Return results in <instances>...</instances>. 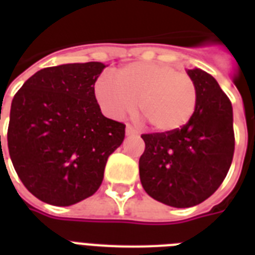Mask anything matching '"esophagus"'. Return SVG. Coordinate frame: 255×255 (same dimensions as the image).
<instances>
[{"mask_svg":"<svg viewBox=\"0 0 255 255\" xmlns=\"http://www.w3.org/2000/svg\"><path fill=\"white\" fill-rule=\"evenodd\" d=\"M126 133H127L128 136H129V135H137V131H136L133 127H131V126H127V127H126Z\"/></svg>","mask_w":255,"mask_h":255,"instance_id":"34e87169","label":"esophagus"}]
</instances>
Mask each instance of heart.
Here are the masks:
<instances>
[{
	"label": "heart",
	"mask_w": 255,
	"mask_h": 255,
	"mask_svg": "<svg viewBox=\"0 0 255 255\" xmlns=\"http://www.w3.org/2000/svg\"><path fill=\"white\" fill-rule=\"evenodd\" d=\"M94 94L102 111L122 118L136 107L156 132H172L190 120L197 104L194 81L173 66L133 62L116 70L114 78L100 75Z\"/></svg>",
	"instance_id": "b5f03b06"
}]
</instances>
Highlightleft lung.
Here are the masks:
<instances>
[{"label":"left lung","instance_id":"left-lung-1","mask_svg":"<svg viewBox=\"0 0 255 255\" xmlns=\"http://www.w3.org/2000/svg\"><path fill=\"white\" fill-rule=\"evenodd\" d=\"M197 88L190 120L172 132L143 133L140 181L152 198L173 208L198 205L218 189L234 155L232 102L210 74L188 70Z\"/></svg>","mask_w":255,"mask_h":255}]
</instances>
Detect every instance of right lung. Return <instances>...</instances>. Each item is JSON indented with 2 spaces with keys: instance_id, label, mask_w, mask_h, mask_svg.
I'll use <instances>...</instances> for the list:
<instances>
[{
  "instance_id": "1",
  "label": "right lung",
  "mask_w": 255,
  "mask_h": 255,
  "mask_svg": "<svg viewBox=\"0 0 255 255\" xmlns=\"http://www.w3.org/2000/svg\"><path fill=\"white\" fill-rule=\"evenodd\" d=\"M104 67L100 62L46 67L13 98L10 159L26 189L50 205H73L95 193L108 156L123 143L126 124L103 116L94 94Z\"/></svg>"
}]
</instances>
